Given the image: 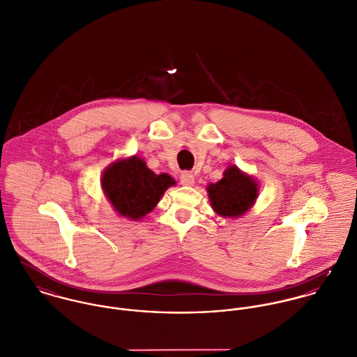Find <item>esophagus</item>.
<instances>
[{"instance_id":"34e87169","label":"esophagus","mask_w":357,"mask_h":357,"mask_svg":"<svg viewBox=\"0 0 357 357\" xmlns=\"http://www.w3.org/2000/svg\"><path fill=\"white\" fill-rule=\"evenodd\" d=\"M180 181H181L183 185L191 187V185H194V183H195V176H194L191 172H183V173H181V177H180Z\"/></svg>"}]
</instances>
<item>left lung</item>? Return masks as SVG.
Listing matches in <instances>:
<instances>
[{
	"mask_svg": "<svg viewBox=\"0 0 357 357\" xmlns=\"http://www.w3.org/2000/svg\"><path fill=\"white\" fill-rule=\"evenodd\" d=\"M208 201L213 210L221 217L243 215L258 197L255 178L235 165L224 172V177L207 187Z\"/></svg>",
	"mask_w": 357,
	"mask_h": 357,
	"instance_id": "1",
	"label": "left lung"
}]
</instances>
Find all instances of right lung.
<instances>
[{
	"instance_id": "obj_1",
	"label": "right lung",
	"mask_w": 357,
	"mask_h": 357,
	"mask_svg": "<svg viewBox=\"0 0 357 357\" xmlns=\"http://www.w3.org/2000/svg\"><path fill=\"white\" fill-rule=\"evenodd\" d=\"M174 184L169 174H155L137 156L111 163L102 176L104 195L115 211L135 221L153 211L165 191Z\"/></svg>"
}]
</instances>
